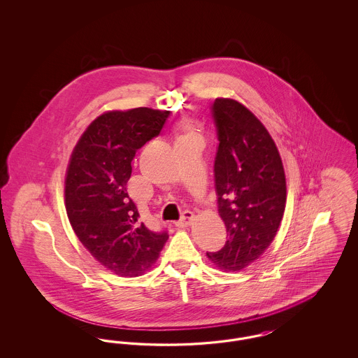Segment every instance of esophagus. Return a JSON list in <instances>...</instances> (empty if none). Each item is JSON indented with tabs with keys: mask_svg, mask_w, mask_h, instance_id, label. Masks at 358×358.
I'll use <instances>...</instances> for the list:
<instances>
[{
	"mask_svg": "<svg viewBox=\"0 0 358 358\" xmlns=\"http://www.w3.org/2000/svg\"><path fill=\"white\" fill-rule=\"evenodd\" d=\"M193 220H194V215H193V212H190V210H185V212L182 213L181 220L176 222V227H178V228H185V227H189V225L193 222Z\"/></svg>",
	"mask_w": 358,
	"mask_h": 358,
	"instance_id": "34e87169",
	"label": "esophagus"
}]
</instances>
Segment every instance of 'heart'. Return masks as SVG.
Masks as SVG:
<instances>
[{
  "label": "heart",
  "instance_id": "heart-1",
  "mask_svg": "<svg viewBox=\"0 0 358 358\" xmlns=\"http://www.w3.org/2000/svg\"><path fill=\"white\" fill-rule=\"evenodd\" d=\"M187 138H194V139H197V138H199L197 133H196V130H194V127H193L192 124H187V126H184V127H182V130L177 134V141H180V139H187Z\"/></svg>",
  "mask_w": 358,
  "mask_h": 358
}]
</instances>
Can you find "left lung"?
I'll use <instances>...</instances> for the list:
<instances>
[{"mask_svg": "<svg viewBox=\"0 0 358 358\" xmlns=\"http://www.w3.org/2000/svg\"><path fill=\"white\" fill-rule=\"evenodd\" d=\"M219 146L215 187L228 240L206 252L225 271H240L273 243L286 206L285 169L263 123L234 99L217 98L210 107Z\"/></svg>", "mask_w": 358, "mask_h": 358, "instance_id": "8db88e82", "label": "left lung"}]
</instances>
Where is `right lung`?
Listing matches in <instances>:
<instances>
[{
    "mask_svg": "<svg viewBox=\"0 0 358 358\" xmlns=\"http://www.w3.org/2000/svg\"><path fill=\"white\" fill-rule=\"evenodd\" d=\"M169 115L148 107L104 113L87 127L69 159V222L88 252L120 276L149 270L169 238L139 222L126 190L136 150L159 136Z\"/></svg>",
    "mask_w": 358,
    "mask_h": 358,
    "instance_id": "1",
    "label": "right lung"
}]
</instances>
